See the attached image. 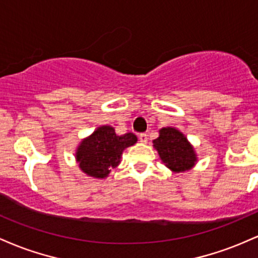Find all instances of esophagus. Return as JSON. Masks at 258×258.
<instances>
[{"label":"esophagus","mask_w":258,"mask_h":258,"mask_svg":"<svg viewBox=\"0 0 258 258\" xmlns=\"http://www.w3.org/2000/svg\"><path fill=\"white\" fill-rule=\"evenodd\" d=\"M139 140H140V143L146 144L147 143V134H145V133H143V134L139 135Z\"/></svg>","instance_id":"obj_1"}]
</instances>
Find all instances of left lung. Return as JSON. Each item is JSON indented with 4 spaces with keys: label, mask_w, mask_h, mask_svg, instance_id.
<instances>
[{
    "label": "left lung",
    "mask_w": 258,
    "mask_h": 258,
    "mask_svg": "<svg viewBox=\"0 0 258 258\" xmlns=\"http://www.w3.org/2000/svg\"><path fill=\"white\" fill-rule=\"evenodd\" d=\"M153 147L157 150L162 162L173 172L191 169L198 161L191 144L175 128H162L160 137L153 140Z\"/></svg>",
    "instance_id": "left-lung-1"
}]
</instances>
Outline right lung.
<instances>
[{"label":"right lung","instance_id":"1","mask_svg":"<svg viewBox=\"0 0 258 258\" xmlns=\"http://www.w3.org/2000/svg\"><path fill=\"white\" fill-rule=\"evenodd\" d=\"M138 141L137 135L126 133L117 135L114 128L101 125L80 143L75 158L80 169L92 178L105 179L120 163L121 153Z\"/></svg>","mask_w":258,"mask_h":258}]
</instances>
